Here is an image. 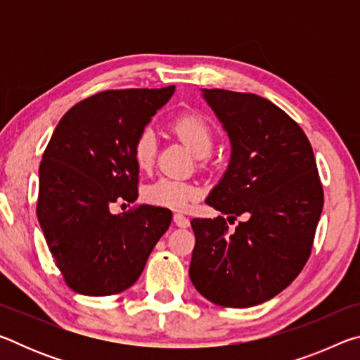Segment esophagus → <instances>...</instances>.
<instances>
[{"instance_id":"obj_1","label":"esophagus","mask_w":360,"mask_h":360,"mask_svg":"<svg viewBox=\"0 0 360 360\" xmlns=\"http://www.w3.org/2000/svg\"><path fill=\"white\" fill-rule=\"evenodd\" d=\"M173 221L176 225H178V227H182V229L188 227V219L184 214H179V212H176V214L173 216Z\"/></svg>"}]
</instances>
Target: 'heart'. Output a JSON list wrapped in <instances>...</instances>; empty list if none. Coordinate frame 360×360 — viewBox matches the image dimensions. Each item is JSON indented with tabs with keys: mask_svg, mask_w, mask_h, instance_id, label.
<instances>
[{
	"mask_svg": "<svg viewBox=\"0 0 360 360\" xmlns=\"http://www.w3.org/2000/svg\"><path fill=\"white\" fill-rule=\"evenodd\" d=\"M172 129L197 157H205L211 152L212 144H214V133L208 122L200 115L192 112L181 114L172 122ZM155 154V133L150 129H144L133 146V157H135L138 168L149 169L154 163ZM200 195H202V187L197 182L174 178H160L144 188L146 202L176 211L187 210L195 200L200 198Z\"/></svg>",
	"mask_w": 360,
	"mask_h": 360,
	"instance_id": "b5f03b06",
	"label": "heart"
}]
</instances>
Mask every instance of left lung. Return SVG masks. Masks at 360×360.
Wrapping results in <instances>:
<instances>
[{"label": "left lung", "mask_w": 360, "mask_h": 360, "mask_svg": "<svg viewBox=\"0 0 360 360\" xmlns=\"http://www.w3.org/2000/svg\"><path fill=\"white\" fill-rule=\"evenodd\" d=\"M231 144L229 167L206 203L226 221L192 219V284L210 302L249 308L294 281L311 254L324 192L300 125L254 94L203 89Z\"/></svg>", "instance_id": "8db88e82"}]
</instances>
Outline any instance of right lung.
Here are the masks:
<instances>
[{
  "label": "right lung",
  "mask_w": 360,
  "mask_h": 360,
  "mask_svg": "<svg viewBox=\"0 0 360 360\" xmlns=\"http://www.w3.org/2000/svg\"><path fill=\"white\" fill-rule=\"evenodd\" d=\"M174 94L165 89L106 90L72 106L53 130L39 165L36 214L53 262L77 294L105 297L138 281L172 224V211L139 205L133 146Z\"/></svg>",
  "instance_id": "right-lung-1"
}]
</instances>
